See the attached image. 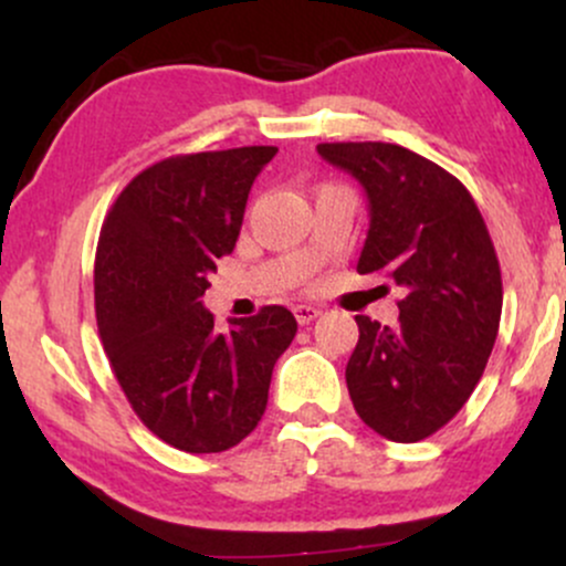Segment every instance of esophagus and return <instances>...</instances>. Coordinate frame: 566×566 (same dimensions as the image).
<instances>
[{"label": "esophagus", "mask_w": 566, "mask_h": 566, "mask_svg": "<svg viewBox=\"0 0 566 566\" xmlns=\"http://www.w3.org/2000/svg\"><path fill=\"white\" fill-rule=\"evenodd\" d=\"M292 314H295V319H297V324H311L316 319V316L322 314L319 308H314V305H295V308H292Z\"/></svg>", "instance_id": "1"}]
</instances>
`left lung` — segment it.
I'll use <instances>...</instances> for the list:
<instances>
[{
  "label": "left lung",
  "instance_id": "obj_1",
  "mask_svg": "<svg viewBox=\"0 0 566 566\" xmlns=\"http://www.w3.org/2000/svg\"><path fill=\"white\" fill-rule=\"evenodd\" d=\"M369 199L359 274H386L405 297L399 324L356 316L346 367L350 401L380 437L420 441L444 428L482 378L495 346L503 279L469 188L396 143H319Z\"/></svg>",
  "mask_w": 566,
  "mask_h": 566
}]
</instances>
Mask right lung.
Segmentation results:
<instances>
[{
    "label": "right lung",
    "instance_id": "1",
    "mask_svg": "<svg viewBox=\"0 0 566 566\" xmlns=\"http://www.w3.org/2000/svg\"><path fill=\"white\" fill-rule=\"evenodd\" d=\"M274 154L276 146H244L167 157L135 175L103 220L97 333L129 407L175 450L223 452L252 433L276 359L297 333L284 305H263L218 333L199 301Z\"/></svg>",
    "mask_w": 566,
    "mask_h": 566
}]
</instances>
